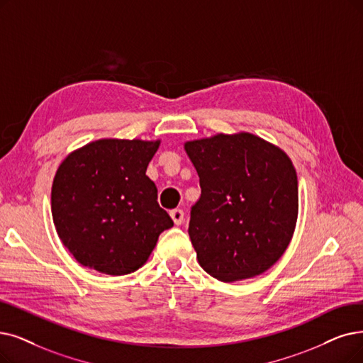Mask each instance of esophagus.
<instances>
[{
	"mask_svg": "<svg viewBox=\"0 0 363 363\" xmlns=\"http://www.w3.org/2000/svg\"><path fill=\"white\" fill-rule=\"evenodd\" d=\"M169 216H171V219L174 220V223H176V225H182L183 220H184V211L180 210V208L171 210V211H169Z\"/></svg>",
	"mask_w": 363,
	"mask_h": 363,
	"instance_id": "34e87169",
	"label": "esophagus"
}]
</instances>
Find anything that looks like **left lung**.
Here are the masks:
<instances>
[{
  "label": "left lung",
  "mask_w": 363,
  "mask_h": 363,
  "mask_svg": "<svg viewBox=\"0 0 363 363\" xmlns=\"http://www.w3.org/2000/svg\"><path fill=\"white\" fill-rule=\"evenodd\" d=\"M199 176L189 237L199 265L220 281L250 279L286 252L298 219V177L289 156L249 133L187 141Z\"/></svg>",
  "instance_id": "left-lung-1"
}]
</instances>
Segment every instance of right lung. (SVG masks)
Wrapping results in <instances>:
<instances>
[{
  "mask_svg": "<svg viewBox=\"0 0 363 363\" xmlns=\"http://www.w3.org/2000/svg\"><path fill=\"white\" fill-rule=\"evenodd\" d=\"M159 143L98 140L69 153L57 168L53 223L82 265L108 275L131 274L174 225L146 176Z\"/></svg>",
  "mask_w": 363,
  "mask_h": 363,
  "instance_id": "add662e5",
  "label": "right lung"
}]
</instances>
